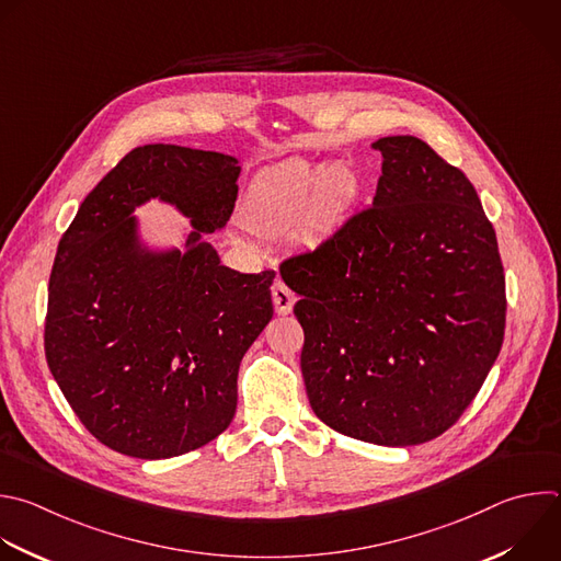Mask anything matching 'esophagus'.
I'll return each instance as SVG.
<instances>
[{"label":"esophagus","mask_w":561,"mask_h":561,"mask_svg":"<svg viewBox=\"0 0 561 561\" xmlns=\"http://www.w3.org/2000/svg\"><path fill=\"white\" fill-rule=\"evenodd\" d=\"M295 301H297L295 293L284 282H275V286H273V306H275L277 314H288L293 310Z\"/></svg>","instance_id":"1"}]
</instances>
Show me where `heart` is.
<instances>
[{
  "label": "heart",
  "instance_id": "obj_1",
  "mask_svg": "<svg viewBox=\"0 0 561 561\" xmlns=\"http://www.w3.org/2000/svg\"><path fill=\"white\" fill-rule=\"evenodd\" d=\"M358 198V178L345 164L317 167L293 158L262 171L249 190L242 222L268 238L314 249L332 240Z\"/></svg>",
  "mask_w": 561,
  "mask_h": 561
}]
</instances>
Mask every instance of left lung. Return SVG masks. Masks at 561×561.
I'll return each mask as SVG.
<instances>
[{
  "instance_id": "left-lung-1",
  "label": "left lung",
  "mask_w": 561,
  "mask_h": 561,
  "mask_svg": "<svg viewBox=\"0 0 561 561\" xmlns=\"http://www.w3.org/2000/svg\"><path fill=\"white\" fill-rule=\"evenodd\" d=\"M371 207L282 279L299 295L301 375L334 432L386 447L447 432L480 392L506 321L493 225L469 178L416 136H386Z\"/></svg>"
}]
</instances>
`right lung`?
Returning <instances> with one entry per match:
<instances>
[{
    "label": "right lung",
    "instance_id": "right-lung-1",
    "mask_svg": "<svg viewBox=\"0 0 561 561\" xmlns=\"http://www.w3.org/2000/svg\"><path fill=\"white\" fill-rule=\"evenodd\" d=\"M238 158L178 145L131 149L81 203L48 286L46 360L105 447L162 460L218 438L238 408L240 360L273 317L275 271L220 264ZM151 197L193 220L185 251L151 252L133 209Z\"/></svg>",
    "mask_w": 561,
    "mask_h": 561
}]
</instances>
